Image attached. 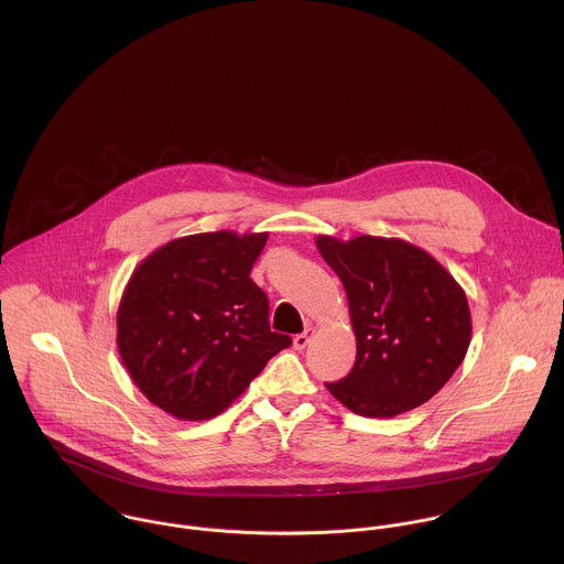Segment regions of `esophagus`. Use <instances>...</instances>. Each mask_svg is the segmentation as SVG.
Segmentation results:
<instances>
[{
  "label": "esophagus",
  "mask_w": 564,
  "mask_h": 564,
  "mask_svg": "<svg viewBox=\"0 0 564 564\" xmlns=\"http://www.w3.org/2000/svg\"><path fill=\"white\" fill-rule=\"evenodd\" d=\"M313 336H315V327H306V332H302V334H297L295 338H293V345H295V349H306V345L313 340Z\"/></svg>",
  "instance_id": "esophagus-1"
}]
</instances>
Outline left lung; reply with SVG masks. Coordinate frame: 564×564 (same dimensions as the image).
<instances>
[{"label": "left lung", "mask_w": 564, "mask_h": 564, "mask_svg": "<svg viewBox=\"0 0 564 564\" xmlns=\"http://www.w3.org/2000/svg\"><path fill=\"white\" fill-rule=\"evenodd\" d=\"M340 278L356 362L327 391L362 416H398L434 398L463 365L471 313L463 286L425 249L382 237H317Z\"/></svg>", "instance_id": "left-lung-1"}]
</instances>
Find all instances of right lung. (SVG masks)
<instances>
[{
	"label": "right lung",
	"mask_w": 564,
	"mask_h": 564,
	"mask_svg": "<svg viewBox=\"0 0 564 564\" xmlns=\"http://www.w3.org/2000/svg\"><path fill=\"white\" fill-rule=\"evenodd\" d=\"M267 232L173 239L132 273L117 311L119 356L141 393L175 419H213L291 336L271 332L249 271Z\"/></svg>",
	"instance_id": "1"
}]
</instances>
